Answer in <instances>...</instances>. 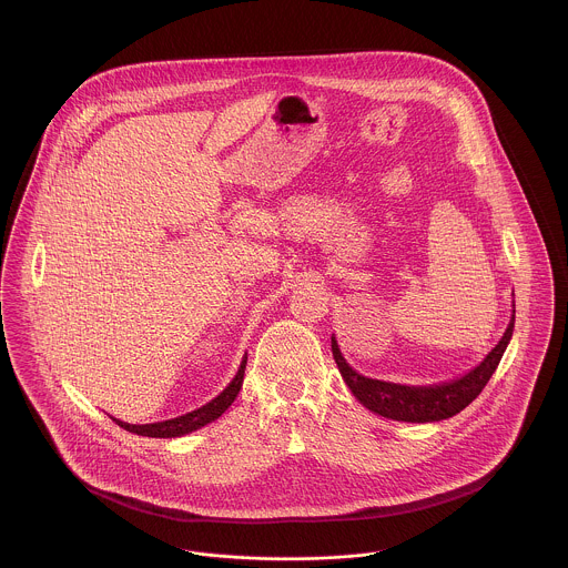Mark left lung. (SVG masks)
I'll use <instances>...</instances> for the list:
<instances>
[{
  "mask_svg": "<svg viewBox=\"0 0 568 568\" xmlns=\"http://www.w3.org/2000/svg\"><path fill=\"white\" fill-rule=\"evenodd\" d=\"M515 325L514 315L505 336L500 343L487 353L486 359L473 368L468 375L456 378L452 383L443 385H428V387H410V385H398V383H385L377 378L362 377L353 371L345 362V357L338 352L336 341L332 338V355L338 364V371L349 385L353 396L371 410H375L383 417L396 419V422H440L447 417H454L462 408L470 405L481 389L486 387L487 381L494 375V371L500 364V357L507 349Z\"/></svg>",
  "mask_w": 568,
  "mask_h": 568,
  "instance_id": "8db88e82",
  "label": "left lung"
}]
</instances>
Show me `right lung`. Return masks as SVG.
<instances>
[{
    "label": "right lung",
    "instance_id": "obj_1",
    "mask_svg": "<svg viewBox=\"0 0 568 568\" xmlns=\"http://www.w3.org/2000/svg\"><path fill=\"white\" fill-rule=\"evenodd\" d=\"M244 368H246V359H243L236 377L232 378V383L216 396L215 400H211L209 405L200 406L197 410L185 413L181 417L174 419H165V422H158V424H144V426H132L125 422L114 419L123 430L128 433L138 434V436H153V438H172V436H183V434L193 433L211 422H215L216 417H221L227 406L232 405L243 387Z\"/></svg>",
    "mask_w": 568,
    "mask_h": 568
}]
</instances>
